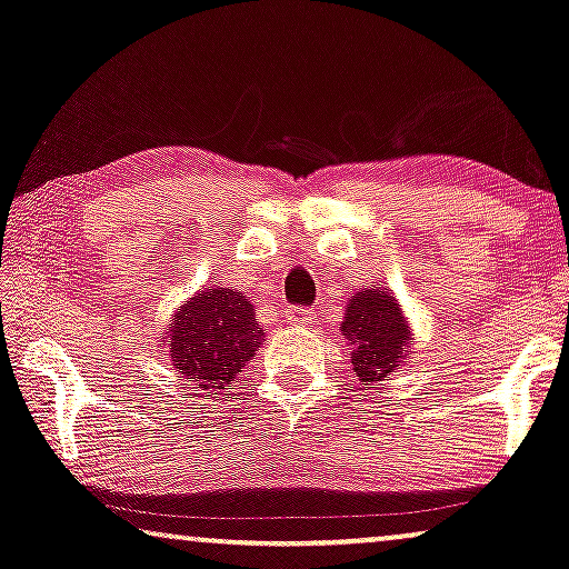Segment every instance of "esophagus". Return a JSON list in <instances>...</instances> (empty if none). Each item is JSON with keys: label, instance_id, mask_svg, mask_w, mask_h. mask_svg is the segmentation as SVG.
Listing matches in <instances>:
<instances>
[{"label": "esophagus", "instance_id": "obj_1", "mask_svg": "<svg viewBox=\"0 0 569 569\" xmlns=\"http://www.w3.org/2000/svg\"><path fill=\"white\" fill-rule=\"evenodd\" d=\"M286 320L297 325V328H307V325L315 322V312L309 307H291L289 312H286Z\"/></svg>", "mask_w": 569, "mask_h": 569}]
</instances>
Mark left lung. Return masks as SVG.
Returning <instances> with one entry per match:
<instances>
[{"label": "left lung", "instance_id": "obj_1", "mask_svg": "<svg viewBox=\"0 0 569 569\" xmlns=\"http://www.w3.org/2000/svg\"><path fill=\"white\" fill-rule=\"evenodd\" d=\"M340 330L353 346L351 367L361 385L380 382L382 377L400 367V359L411 343L398 301L385 289L356 293L348 301Z\"/></svg>", "mask_w": 569, "mask_h": 569}]
</instances>
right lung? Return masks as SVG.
<instances>
[{
  "instance_id": "add662e5",
  "label": "right lung",
  "mask_w": 569,
  "mask_h": 569,
  "mask_svg": "<svg viewBox=\"0 0 569 569\" xmlns=\"http://www.w3.org/2000/svg\"><path fill=\"white\" fill-rule=\"evenodd\" d=\"M262 340L264 332L247 297L210 286L173 317L169 356L187 382L218 396L216 390H231Z\"/></svg>"
}]
</instances>
